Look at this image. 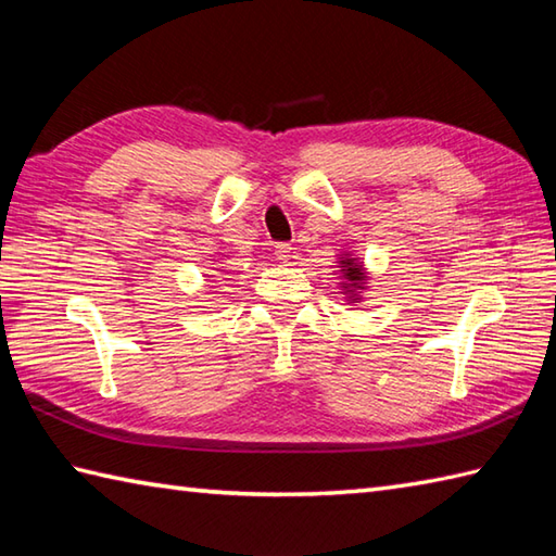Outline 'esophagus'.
<instances>
[{
	"mask_svg": "<svg viewBox=\"0 0 556 556\" xmlns=\"http://www.w3.org/2000/svg\"><path fill=\"white\" fill-rule=\"evenodd\" d=\"M291 253H293V248L289 243H277L275 245V255H277V260H281V263H287Z\"/></svg>",
	"mask_w": 556,
	"mask_h": 556,
	"instance_id": "34e87169",
	"label": "esophagus"
}]
</instances>
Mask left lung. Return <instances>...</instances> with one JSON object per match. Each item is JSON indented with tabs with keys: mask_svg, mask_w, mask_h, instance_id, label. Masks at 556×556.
Segmentation results:
<instances>
[{
	"mask_svg": "<svg viewBox=\"0 0 556 556\" xmlns=\"http://www.w3.org/2000/svg\"><path fill=\"white\" fill-rule=\"evenodd\" d=\"M341 263V275H344V279L349 281V285H344V289H346V293H351V299L356 301V291L358 289H363L361 285L365 281V271H363V265L361 263H356V257H344V260H339Z\"/></svg>",
	"mask_w": 556,
	"mask_h": 556,
	"instance_id": "1",
	"label": "left lung"
}]
</instances>
